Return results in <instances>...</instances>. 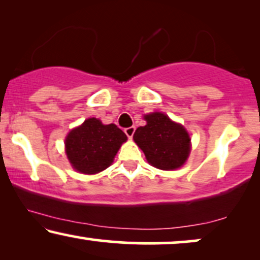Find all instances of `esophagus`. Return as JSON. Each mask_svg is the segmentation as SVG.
I'll list each match as a JSON object with an SVG mask.
<instances>
[{
    "label": "esophagus",
    "instance_id": "1",
    "mask_svg": "<svg viewBox=\"0 0 260 260\" xmlns=\"http://www.w3.org/2000/svg\"><path fill=\"white\" fill-rule=\"evenodd\" d=\"M135 130H136V127H135V126H129V127H125V129H124V133L126 134V136L129 138H133L134 134H135Z\"/></svg>",
    "mask_w": 260,
    "mask_h": 260
}]
</instances>
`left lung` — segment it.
I'll return each mask as SVG.
<instances>
[{
    "label": "left lung",
    "instance_id": "1",
    "mask_svg": "<svg viewBox=\"0 0 260 260\" xmlns=\"http://www.w3.org/2000/svg\"><path fill=\"white\" fill-rule=\"evenodd\" d=\"M144 119L147 125L135 131L134 141L143 150L148 162L162 170L180 168L190 151L186 129L161 112L144 116Z\"/></svg>",
    "mask_w": 260,
    "mask_h": 260
}]
</instances>
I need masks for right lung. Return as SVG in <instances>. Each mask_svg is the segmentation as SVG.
Masks as SVG:
<instances>
[{"instance_id":"right-lung-1","label":"right lung","mask_w":260,"mask_h":260,"mask_svg":"<svg viewBox=\"0 0 260 260\" xmlns=\"http://www.w3.org/2000/svg\"><path fill=\"white\" fill-rule=\"evenodd\" d=\"M126 135L115 124L104 125L88 118L66 138V154L71 165L83 174H95L111 165Z\"/></svg>"}]
</instances>
